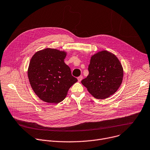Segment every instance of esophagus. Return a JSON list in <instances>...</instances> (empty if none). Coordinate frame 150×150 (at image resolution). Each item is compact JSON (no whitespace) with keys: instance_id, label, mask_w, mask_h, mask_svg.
I'll use <instances>...</instances> for the list:
<instances>
[{"instance_id":"esophagus-1","label":"esophagus","mask_w":150,"mask_h":150,"mask_svg":"<svg viewBox=\"0 0 150 150\" xmlns=\"http://www.w3.org/2000/svg\"><path fill=\"white\" fill-rule=\"evenodd\" d=\"M83 79V76H79V77H78V82H81V81Z\"/></svg>"}]
</instances>
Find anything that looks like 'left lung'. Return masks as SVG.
Returning <instances> with one entry per match:
<instances>
[{"mask_svg": "<svg viewBox=\"0 0 150 150\" xmlns=\"http://www.w3.org/2000/svg\"><path fill=\"white\" fill-rule=\"evenodd\" d=\"M88 70V76L81 81V83L96 99L109 98L122 83V65L114 54L108 51H101L92 56Z\"/></svg>", "mask_w": 150, "mask_h": 150, "instance_id": "obj_1", "label": "left lung"}]
</instances>
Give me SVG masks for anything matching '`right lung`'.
I'll return each instance as SVG.
<instances>
[{
    "label": "right lung",
    "mask_w": 150,
    "mask_h": 150,
    "mask_svg": "<svg viewBox=\"0 0 150 150\" xmlns=\"http://www.w3.org/2000/svg\"><path fill=\"white\" fill-rule=\"evenodd\" d=\"M66 52L47 48L37 51L32 57L28 74L30 86L42 100L58 103L66 98L78 79L64 62Z\"/></svg>",
    "instance_id": "1"
}]
</instances>
